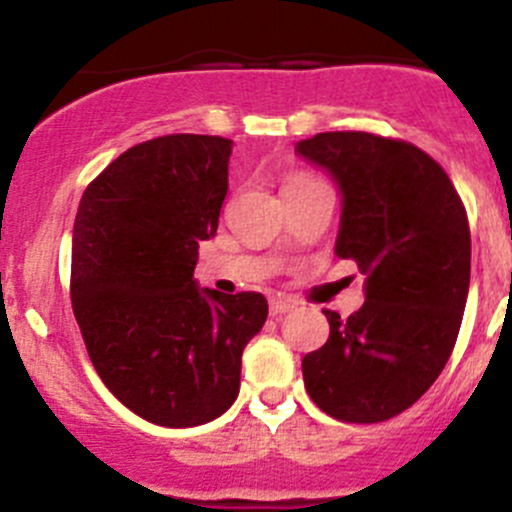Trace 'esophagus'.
<instances>
[{
	"instance_id": "34e87169",
	"label": "esophagus",
	"mask_w": 512,
	"mask_h": 512,
	"mask_svg": "<svg viewBox=\"0 0 512 512\" xmlns=\"http://www.w3.org/2000/svg\"><path fill=\"white\" fill-rule=\"evenodd\" d=\"M297 302L290 300V297H272L270 300V315L277 317V315H285V312L295 310Z\"/></svg>"
}]
</instances>
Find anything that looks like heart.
Segmentation results:
<instances>
[{
  "mask_svg": "<svg viewBox=\"0 0 512 512\" xmlns=\"http://www.w3.org/2000/svg\"><path fill=\"white\" fill-rule=\"evenodd\" d=\"M302 182H310V177H295V180H290V185H287V187L302 185Z\"/></svg>",
  "mask_w": 512,
  "mask_h": 512,
  "instance_id": "obj_1",
  "label": "heart"
}]
</instances>
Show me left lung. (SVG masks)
<instances>
[{"mask_svg":"<svg viewBox=\"0 0 512 512\" xmlns=\"http://www.w3.org/2000/svg\"><path fill=\"white\" fill-rule=\"evenodd\" d=\"M297 155L342 192L335 252L365 280V305L302 357L312 403L342 423H382L418 403L458 340L470 287V227L443 167L370 132H320Z\"/></svg>","mask_w":512,"mask_h":512,"instance_id":"obj_1","label":"left lung"}]
</instances>
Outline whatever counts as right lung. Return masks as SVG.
Returning <instances> with one entry per match:
<instances>
[{
  "label": "right lung",
  "mask_w": 512,
  "mask_h": 512,
  "mask_svg": "<svg viewBox=\"0 0 512 512\" xmlns=\"http://www.w3.org/2000/svg\"><path fill=\"white\" fill-rule=\"evenodd\" d=\"M232 140L165 135L130 147L87 185L72 230V310L109 393L165 428L220 418L242 350L267 320L260 292L195 282L217 232Z\"/></svg>",
  "instance_id": "add662e5"
}]
</instances>
